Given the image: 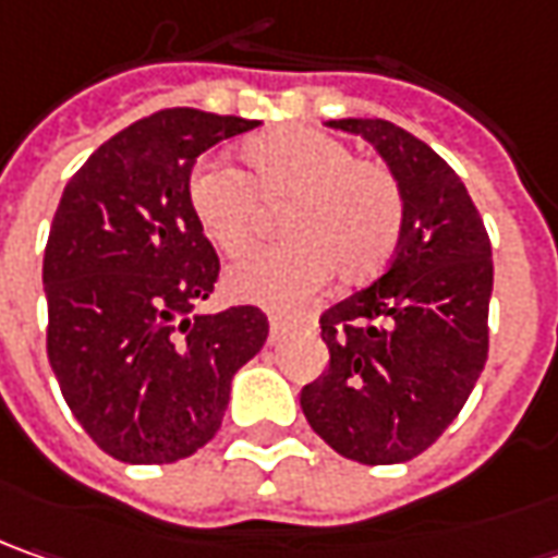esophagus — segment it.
Segmentation results:
<instances>
[{"mask_svg": "<svg viewBox=\"0 0 558 558\" xmlns=\"http://www.w3.org/2000/svg\"><path fill=\"white\" fill-rule=\"evenodd\" d=\"M268 324H271V337H283V333H287V327H290V317L271 315L268 317Z\"/></svg>", "mask_w": 558, "mask_h": 558, "instance_id": "34e87169", "label": "esophagus"}]
</instances>
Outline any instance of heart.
<instances>
[{
  "label": "heart",
  "instance_id": "obj_1",
  "mask_svg": "<svg viewBox=\"0 0 558 558\" xmlns=\"http://www.w3.org/2000/svg\"><path fill=\"white\" fill-rule=\"evenodd\" d=\"M243 172L201 163L187 179V203L209 243L243 256L259 241L262 207L278 206V246L228 271V290L259 305H293L324 280L345 287L376 278L401 243L404 194L392 169L352 157L339 138L280 125L241 147Z\"/></svg>",
  "mask_w": 558,
  "mask_h": 558
}]
</instances>
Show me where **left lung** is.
<instances>
[{
    "mask_svg": "<svg viewBox=\"0 0 558 558\" xmlns=\"http://www.w3.org/2000/svg\"><path fill=\"white\" fill-rule=\"evenodd\" d=\"M367 138L404 194L389 268L320 315L327 371L299 404L330 448L364 466L404 463L463 411L488 361L494 262L466 184L389 120H330Z\"/></svg>",
    "mask_w": 558,
    "mask_h": 558,
    "instance_id": "obj_1",
    "label": "left lung"
}]
</instances>
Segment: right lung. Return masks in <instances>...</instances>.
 <instances>
[{
  "mask_svg": "<svg viewBox=\"0 0 558 558\" xmlns=\"http://www.w3.org/2000/svg\"><path fill=\"white\" fill-rule=\"evenodd\" d=\"M259 120L166 107L88 157L51 219L43 283L51 371L88 438L123 463H175L203 448L231 376L259 352L256 305L191 317L219 256L187 203L203 150Z\"/></svg>",
  "mask_w": 558,
  "mask_h": 558,
  "instance_id": "obj_1",
  "label": "right lung"
}]
</instances>
